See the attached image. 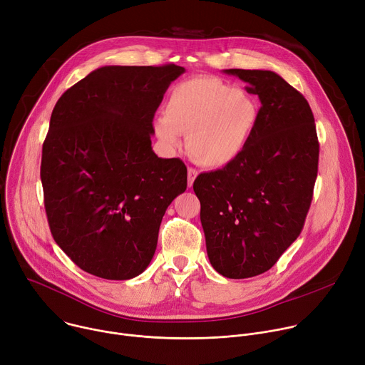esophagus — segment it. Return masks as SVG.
Returning a JSON list of instances; mask_svg holds the SVG:
<instances>
[{
    "mask_svg": "<svg viewBox=\"0 0 365 365\" xmlns=\"http://www.w3.org/2000/svg\"><path fill=\"white\" fill-rule=\"evenodd\" d=\"M196 176H197V172H196L195 169L189 168V169H187V186H189V187L193 185V182H195Z\"/></svg>",
    "mask_w": 365,
    "mask_h": 365,
    "instance_id": "obj_1",
    "label": "esophagus"
}]
</instances>
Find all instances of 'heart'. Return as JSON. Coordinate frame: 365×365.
Segmentation results:
<instances>
[{
  "label": "heart",
  "instance_id": "1",
  "mask_svg": "<svg viewBox=\"0 0 365 365\" xmlns=\"http://www.w3.org/2000/svg\"><path fill=\"white\" fill-rule=\"evenodd\" d=\"M259 118L257 98L244 88H231L212 76L178 83L155 118L154 133L169 148L186 134V150L199 165L224 168L247 147Z\"/></svg>",
  "mask_w": 365,
  "mask_h": 365
}]
</instances>
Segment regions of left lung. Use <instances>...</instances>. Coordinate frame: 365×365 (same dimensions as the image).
Returning a JSON list of instances; mask_svg holds the SVG:
<instances>
[{
	"mask_svg": "<svg viewBox=\"0 0 365 365\" xmlns=\"http://www.w3.org/2000/svg\"><path fill=\"white\" fill-rule=\"evenodd\" d=\"M258 96V124L225 168L200 173L193 190L212 267L228 279L270 270L299 237L318 176L319 143L304 96L272 71L225 69Z\"/></svg>",
	"mask_w": 365,
	"mask_h": 365,
	"instance_id": "obj_1",
	"label": "left lung"
}]
</instances>
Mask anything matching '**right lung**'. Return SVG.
<instances>
[{
    "instance_id": "add662e5",
    "label": "right lung",
    "mask_w": 365,
    "mask_h": 365,
    "mask_svg": "<svg viewBox=\"0 0 365 365\" xmlns=\"http://www.w3.org/2000/svg\"><path fill=\"white\" fill-rule=\"evenodd\" d=\"M185 68L102 66L56 102L40 178L48 227L83 272L107 280L141 274L172 200L186 190L180 159L151 148L153 117Z\"/></svg>"
}]
</instances>
